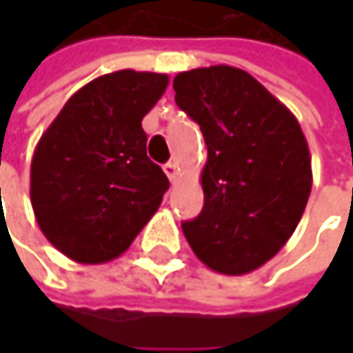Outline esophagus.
Masks as SVG:
<instances>
[{
	"mask_svg": "<svg viewBox=\"0 0 353 353\" xmlns=\"http://www.w3.org/2000/svg\"><path fill=\"white\" fill-rule=\"evenodd\" d=\"M163 172H165V176H168L170 179H172V181H174V179L177 177V163H176V161H170V163H165V165H163Z\"/></svg>",
	"mask_w": 353,
	"mask_h": 353,
	"instance_id": "34e87169",
	"label": "esophagus"
}]
</instances>
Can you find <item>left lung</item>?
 Here are the masks:
<instances>
[{"label": "left lung", "mask_w": 353, "mask_h": 353, "mask_svg": "<svg viewBox=\"0 0 353 353\" xmlns=\"http://www.w3.org/2000/svg\"><path fill=\"white\" fill-rule=\"evenodd\" d=\"M176 104L200 124L208 149L204 206L181 223L196 257L241 276L272 259L294 233L313 185L311 155L294 114L243 69L177 73Z\"/></svg>", "instance_id": "left-lung-1"}]
</instances>
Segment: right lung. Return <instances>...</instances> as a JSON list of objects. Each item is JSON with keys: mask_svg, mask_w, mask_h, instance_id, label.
I'll return each mask as SVG.
<instances>
[{"mask_svg": "<svg viewBox=\"0 0 353 353\" xmlns=\"http://www.w3.org/2000/svg\"><path fill=\"white\" fill-rule=\"evenodd\" d=\"M170 77L122 69L75 92L40 137L30 202L44 237L79 263L122 255L157 212L170 179L147 157L145 114Z\"/></svg>", "mask_w": 353, "mask_h": 353, "instance_id": "add662e5", "label": "right lung"}]
</instances>
